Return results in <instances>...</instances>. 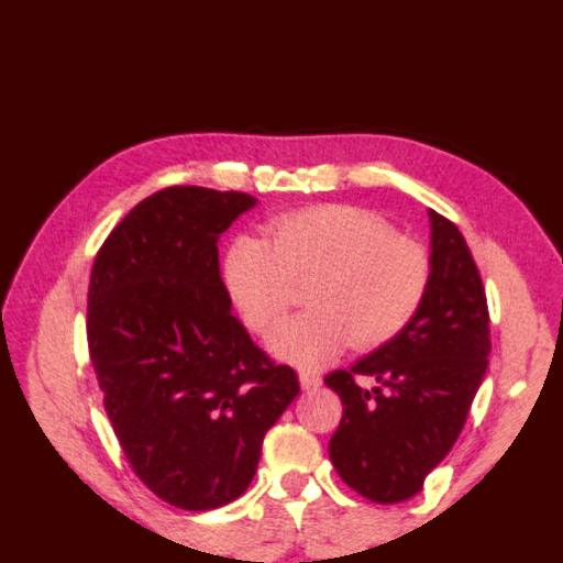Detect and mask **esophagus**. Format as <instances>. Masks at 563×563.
Segmentation results:
<instances>
[{"mask_svg": "<svg viewBox=\"0 0 563 563\" xmlns=\"http://www.w3.org/2000/svg\"><path fill=\"white\" fill-rule=\"evenodd\" d=\"M300 385H302V390H317L319 385H322V376H319V373H314V371H300Z\"/></svg>", "mask_w": 563, "mask_h": 563, "instance_id": "esophagus-1", "label": "esophagus"}]
</instances>
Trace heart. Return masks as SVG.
I'll use <instances>...</instances> for the list:
<instances>
[{
  "label": "heart",
  "mask_w": 563,
  "mask_h": 563,
  "mask_svg": "<svg viewBox=\"0 0 563 563\" xmlns=\"http://www.w3.org/2000/svg\"><path fill=\"white\" fill-rule=\"evenodd\" d=\"M271 244L236 234L222 258L231 307L251 332H266L290 302L292 280L312 278L310 312L268 336L275 358L319 368L354 344L380 346L405 332L427 300L432 261L412 236L354 205H319L275 219Z\"/></svg>",
  "instance_id": "heart-1"
}]
</instances>
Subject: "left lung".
<instances>
[{
  "label": "left lung",
  "mask_w": 563,
  "mask_h": 563,
  "mask_svg": "<svg viewBox=\"0 0 563 563\" xmlns=\"http://www.w3.org/2000/svg\"><path fill=\"white\" fill-rule=\"evenodd\" d=\"M427 214L432 283L422 310L405 332L324 378L344 405L329 459L349 488L383 505L420 493L449 454L490 354L486 290L466 239L434 209ZM356 375L379 388L361 389Z\"/></svg>",
  "instance_id": "8db88e82"
}]
</instances>
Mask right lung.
<instances>
[{
    "label": "right lung",
    "instance_id": "add662e5",
    "mask_svg": "<svg viewBox=\"0 0 563 563\" xmlns=\"http://www.w3.org/2000/svg\"><path fill=\"white\" fill-rule=\"evenodd\" d=\"M256 197L173 185L99 249L87 344L131 468L161 500L205 512L236 500L297 393L231 314L217 241Z\"/></svg>",
    "mask_w": 563,
    "mask_h": 563
}]
</instances>
